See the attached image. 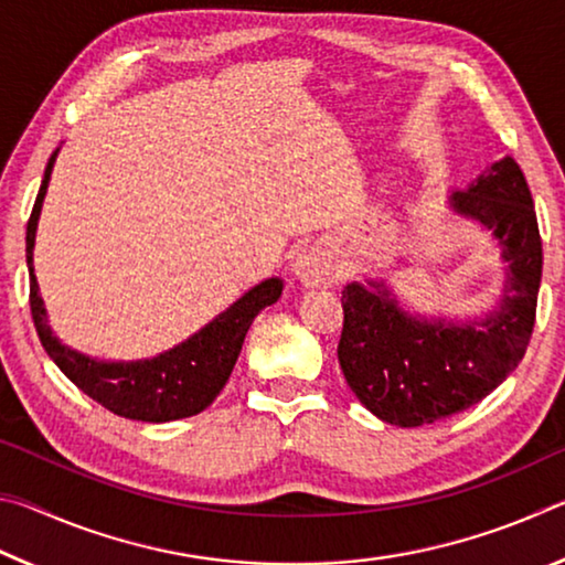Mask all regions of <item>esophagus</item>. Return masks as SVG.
<instances>
[{"mask_svg":"<svg viewBox=\"0 0 565 565\" xmlns=\"http://www.w3.org/2000/svg\"><path fill=\"white\" fill-rule=\"evenodd\" d=\"M294 274L296 279L306 286H319V284L333 281V276H337V266H333L331 256L323 252L321 246H306L296 254Z\"/></svg>","mask_w":565,"mask_h":565,"instance_id":"34e87169","label":"esophagus"}]
</instances>
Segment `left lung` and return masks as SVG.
<instances>
[{
	"mask_svg": "<svg viewBox=\"0 0 565 565\" xmlns=\"http://www.w3.org/2000/svg\"><path fill=\"white\" fill-rule=\"evenodd\" d=\"M454 206L493 228L511 266L501 311L468 327L406 317L386 289H343L339 363L347 384L386 424L424 426L471 408L529 349L543 269L533 196L511 157L493 164Z\"/></svg>",
	"mask_w": 565,
	"mask_h": 565,
	"instance_id": "obj_1",
	"label": "left lung"
}]
</instances>
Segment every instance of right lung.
I'll use <instances>...</instances> for the list:
<instances>
[{"instance_id": "obj_1", "label": "right lung", "mask_w": 565, "mask_h": 565, "mask_svg": "<svg viewBox=\"0 0 565 565\" xmlns=\"http://www.w3.org/2000/svg\"><path fill=\"white\" fill-rule=\"evenodd\" d=\"M54 157L44 169V179L36 194L30 222H26V266H30V309L36 333L50 359L62 369V374L72 384L97 401L107 411L124 418L164 424L194 416L204 411L218 396V391L232 376V369L242 351V343L256 313L264 306H271L281 294V281L269 279L238 299L232 309L214 319L194 339L181 343L174 351L139 363H104L82 356L72 349L62 347L46 327V311L36 286L32 248L36 218L42 212V202L50 184Z\"/></svg>"}]
</instances>
